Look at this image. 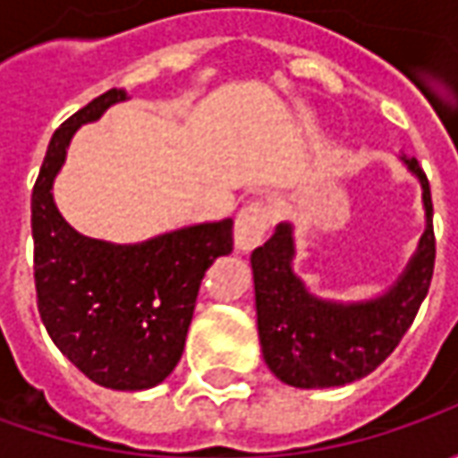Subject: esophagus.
<instances>
[{
	"instance_id": "obj_1",
	"label": "esophagus",
	"mask_w": 458,
	"mask_h": 458,
	"mask_svg": "<svg viewBox=\"0 0 458 458\" xmlns=\"http://www.w3.org/2000/svg\"><path fill=\"white\" fill-rule=\"evenodd\" d=\"M273 224V208L262 201H250L242 206L234 221V247L239 252H250L257 244H262V239L267 234Z\"/></svg>"
}]
</instances>
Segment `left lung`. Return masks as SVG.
<instances>
[{
    "label": "left lung",
    "mask_w": 458,
    "mask_h": 458,
    "mask_svg": "<svg viewBox=\"0 0 458 458\" xmlns=\"http://www.w3.org/2000/svg\"><path fill=\"white\" fill-rule=\"evenodd\" d=\"M397 157L420 183L426 229L405 270L387 291L364 301H336L308 291L293 270L295 226L291 221H280L273 237L250 257L262 360L291 387L321 390L367 377L393 354L428 293L436 259L431 188L415 157Z\"/></svg>",
    "instance_id": "left-lung-1"
}]
</instances>
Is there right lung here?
<instances>
[{
    "label": "right lung",
    "instance_id": "right-lung-1",
    "mask_svg": "<svg viewBox=\"0 0 458 458\" xmlns=\"http://www.w3.org/2000/svg\"><path fill=\"white\" fill-rule=\"evenodd\" d=\"M127 98L112 89L55 130L32 188V239L38 310L53 344L101 387L137 393L160 385L181 361L203 275L232 252L234 221L116 244L63 219L53 183L73 134Z\"/></svg>",
    "mask_w": 458,
    "mask_h": 458
}]
</instances>
